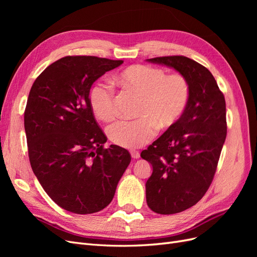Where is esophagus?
Wrapping results in <instances>:
<instances>
[{
    "label": "esophagus",
    "mask_w": 257,
    "mask_h": 257,
    "mask_svg": "<svg viewBox=\"0 0 257 257\" xmlns=\"http://www.w3.org/2000/svg\"><path fill=\"white\" fill-rule=\"evenodd\" d=\"M131 155H132V158H133V159L141 158V153H139V151H136V150H131Z\"/></svg>",
    "instance_id": "34e87169"
}]
</instances>
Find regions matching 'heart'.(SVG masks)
Masks as SVG:
<instances>
[{
	"label": "heart",
	"mask_w": 257,
	"mask_h": 257,
	"mask_svg": "<svg viewBox=\"0 0 257 257\" xmlns=\"http://www.w3.org/2000/svg\"><path fill=\"white\" fill-rule=\"evenodd\" d=\"M116 83L141 97L135 120H119L107 128L110 141L124 148H137L150 142L157 127H172L184 113L191 97V85L182 74H169L160 67L137 64L114 77ZM90 104L98 119L110 121L116 114L113 85L100 81L93 85Z\"/></svg>",
	"instance_id": "obj_1"
}]
</instances>
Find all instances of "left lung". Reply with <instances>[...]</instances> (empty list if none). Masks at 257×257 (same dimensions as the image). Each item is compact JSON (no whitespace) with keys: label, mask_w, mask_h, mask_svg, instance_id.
<instances>
[{"label":"left lung","mask_w":257,"mask_h":257,"mask_svg":"<svg viewBox=\"0 0 257 257\" xmlns=\"http://www.w3.org/2000/svg\"><path fill=\"white\" fill-rule=\"evenodd\" d=\"M188 78L191 97L179 121L142 152L152 165L146 183L147 204L160 214L196 205L208 191L227 134L224 94L209 69L190 58L148 59Z\"/></svg>","instance_id":"1"}]
</instances>
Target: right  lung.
<instances>
[{
	"label": "right lung",
	"mask_w": 257,
	"mask_h": 257,
	"mask_svg": "<svg viewBox=\"0 0 257 257\" xmlns=\"http://www.w3.org/2000/svg\"><path fill=\"white\" fill-rule=\"evenodd\" d=\"M122 60L67 56L35 79L25 110L31 167L48 196L69 212L89 214L110 204L131 163L107 137L90 104L93 82Z\"/></svg>",
	"instance_id": "obj_1"
}]
</instances>
